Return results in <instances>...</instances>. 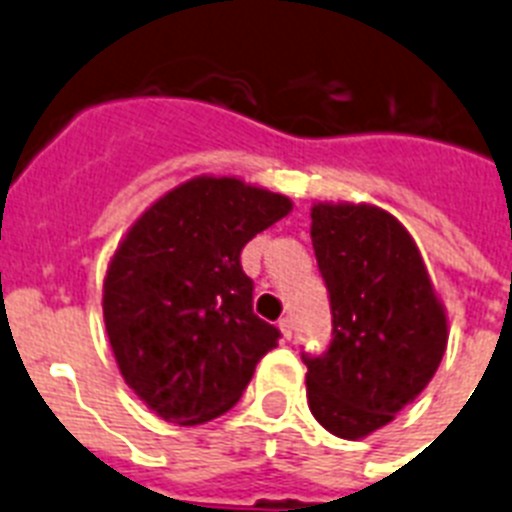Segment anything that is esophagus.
Segmentation results:
<instances>
[{
	"instance_id": "obj_1",
	"label": "esophagus",
	"mask_w": 512,
	"mask_h": 512,
	"mask_svg": "<svg viewBox=\"0 0 512 512\" xmlns=\"http://www.w3.org/2000/svg\"><path fill=\"white\" fill-rule=\"evenodd\" d=\"M278 328H281L283 338L294 336V320H291V317H283V320L278 322Z\"/></svg>"
}]
</instances>
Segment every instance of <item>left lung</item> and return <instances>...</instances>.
I'll list each match as a JSON object with an SVG mask.
<instances>
[{
	"instance_id": "obj_1",
	"label": "left lung",
	"mask_w": 512,
	"mask_h": 512,
	"mask_svg": "<svg viewBox=\"0 0 512 512\" xmlns=\"http://www.w3.org/2000/svg\"><path fill=\"white\" fill-rule=\"evenodd\" d=\"M312 247L333 309V341L304 356L309 411L362 440L422 393L448 349V312L414 236L369 203H315Z\"/></svg>"
}]
</instances>
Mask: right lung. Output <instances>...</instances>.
Returning a JSON list of instances; mask_svg holds the SVG:
<instances>
[{
    "label": "right lung",
    "instance_id": "1",
    "mask_svg": "<svg viewBox=\"0 0 512 512\" xmlns=\"http://www.w3.org/2000/svg\"><path fill=\"white\" fill-rule=\"evenodd\" d=\"M294 203L236 176H192L132 223L103 278L124 382L163 422L205 424L239 401L278 328L252 312L239 255Z\"/></svg>",
    "mask_w": 512,
    "mask_h": 512
}]
</instances>
